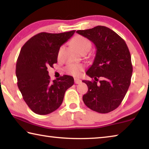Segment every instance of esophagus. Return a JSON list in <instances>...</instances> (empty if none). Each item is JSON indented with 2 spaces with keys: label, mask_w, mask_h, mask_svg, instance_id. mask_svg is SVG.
Instances as JSON below:
<instances>
[{
  "label": "esophagus",
  "mask_w": 149,
  "mask_h": 149,
  "mask_svg": "<svg viewBox=\"0 0 149 149\" xmlns=\"http://www.w3.org/2000/svg\"><path fill=\"white\" fill-rule=\"evenodd\" d=\"M74 82L75 84H79L81 83V80H80L79 79H77V78H75L74 79Z\"/></svg>",
  "instance_id": "1"
}]
</instances>
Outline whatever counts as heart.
Instances as JSON below:
<instances>
[{
	"mask_svg": "<svg viewBox=\"0 0 149 149\" xmlns=\"http://www.w3.org/2000/svg\"><path fill=\"white\" fill-rule=\"evenodd\" d=\"M74 45L79 51L85 49H91V43L89 40L83 36H77L75 37L74 41ZM60 50L61 49L60 51ZM83 70H84L83 65L77 64H70L66 67V72L74 76L79 75L81 72H82Z\"/></svg>",
	"mask_w": 149,
	"mask_h": 149,
	"instance_id": "heart-1",
	"label": "heart"
}]
</instances>
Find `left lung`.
<instances>
[{
	"label": "left lung",
	"instance_id": "1",
	"mask_svg": "<svg viewBox=\"0 0 149 149\" xmlns=\"http://www.w3.org/2000/svg\"><path fill=\"white\" fill-rule=\"evenodd\" d=\"M76 33L93 42L97 49L93 64L86 72L94 80H83L88 87L83 100L95 112H110L119 107L130 85L133 66L130 50L122 37L105 26ZM99 78L102 80L98 83Z\"/></svg>",
	"mask_w": 149,
	"mask_h": 149
}]
</instances>
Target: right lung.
<instances>
[{
	"mask_svg": "<svg viewBox=\"0 0 149 149\" xmlns=\"http://www.w3.org/2000/svg\"><path fill=\"white\" fill-rule=\"evenodd\" d=\"M75 31L40 33L29 39L20 50L16 68L17 87L35 114L46 115L58 109L65 91L74 85V77L67 75L51 81L47 67L57 63L60 47Z\"/></svg>",
	"mask_w": 149,
	"mask_h": 149,
	"instance_id": "right-lung-1",
	"label": "right lung"
}]
</instances>
